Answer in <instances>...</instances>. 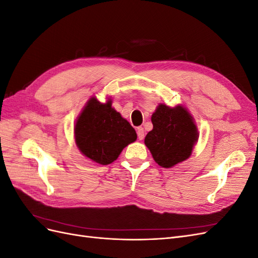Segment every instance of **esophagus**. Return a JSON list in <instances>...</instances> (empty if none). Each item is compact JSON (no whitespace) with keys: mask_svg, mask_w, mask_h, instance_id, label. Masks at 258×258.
<instances>
[{"mask_svg":"<svg viewBox=\"0 0 258 258\" xmlns=\"http://www.w3.org/2000/svg\"><path fill=\"white\" fill-rule=\"evenodd\" d=\"M137 134H138L139 140H143L144 139V129L142 127H139L137 129Z\"/></svg>","mask_w":258,"mask_h":258,"instance_id":"1","label":"esophagus"}]
</instances>
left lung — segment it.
Masks as SVG:
<instances>
[{"instance_id": "8db88e82", "label": "left lung", "mask_w": 258, "mask_h": 258, "mask_svg": "<svg viewBox=\"0 0 258 258\" xmlns=\"http://www.w3.org/2000/svg\"><path fill=\"white\" fill-rule=\"evenodd\" d=\"M152 122L153 130L144 142L159 166L171 168L189 157L198 131L186 108L160 104L152 115Z\"/></svg>"}]
</instances>
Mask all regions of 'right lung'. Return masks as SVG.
I'll return each mask as SVG.
<instances>
[{
  "label": "right lung",
  "instance_id": "obj_1",
  "mask_svg": "<svg viewBox=\"0 0 258 258\" xmlns=\"http://www.w3.org/2000/svg\"><path fill=\"white\" fill-rule=\"evenodd\" d=\"M74 130L80 151L100 165L112 163L124 147L137 140L136 130L114 110L111 100L103 104L91 98Z\"/></svg>",
  "mask_w": 258,
  "mask_h": 258
}]
</instances>
